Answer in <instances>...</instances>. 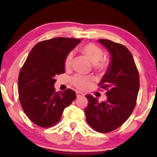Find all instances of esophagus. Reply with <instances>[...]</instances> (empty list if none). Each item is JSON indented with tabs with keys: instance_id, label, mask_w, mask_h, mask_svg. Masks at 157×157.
I'll use <instances>...</instances> for the list:
<instances>
[{
	"instance_id": "esophagus-1",
	"label": "esophagus",
	"mask_w": 157,
	"mask_h": 157,
	"mask_svg": "<svg viewBox=\"0 0 157 157\" xmlns=\"http://www.w3.org/2000/svg\"><path fill=\"white\" fill-rule=\"evenodd\" d=\"M85 94L82 93L81 92H79V91H76V97H82V96H84Z\"/></svg>"
}]
</instances>
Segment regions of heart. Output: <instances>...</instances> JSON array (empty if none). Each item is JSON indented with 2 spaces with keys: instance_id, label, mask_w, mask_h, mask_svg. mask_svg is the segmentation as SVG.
Returning a JSON list of instances; mask_svg holds the SVG:
<instances>
[{
  "instance_id": "b5f03b06",
  "label": "heart",
  "mask_w": 157,
  "mask_h": 157,
  "mask_svg": "<svg viewBox=\"0 0 157 157\" xmlns=\"http://www.w3.org/2000/svg\"><path fill=\"white\" fill-rule=\"evenodd\" d=\"M79 51L85 55L93 64V68L98 72H104L109 68L110 59L108 57L103 58V51L101 48L93 43L86 44L79 48ZM73 53L70 52L65 58L64 67L68 68L71 66ZM93 78L91 76H86L76 75L72 78V83L80 89H85L86 86L92 82Z\"/></svg>"
}]
</instances>
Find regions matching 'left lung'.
I'll return each mask as SVG.
<instances>
[{
  "label": "left lung",
  "instance_id": "8db88e82",
  "mask_svg": "<svg viewBox=\"0 0 157 157\" xmlns=\"http://www.w3.org/2000/svg\"><path fill=\"white\" fill-rule=\"evenodd\" d=\"M111 54L109 68L99 83L107 90L106 101L99 103L86 95V121L93 130L107 133L121 126L130 116L136 104L140 78L130 52L124 45L108 40H98Z\"/></svg>",
  "mask_w": 157,
  "mask_h": 157
}]
</instances>
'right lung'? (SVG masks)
Instances as JSON below:
<instances>
[{"label":"right lung","instance_id":"add662e5","mask_svg":"<svg viewBox=\"0 0 157 157\" xmlns=\"http://www.w3.org/2000/svg\"><path fill=\"white\" fill-rule=\"evenodd\" d=\"M81 39L55 37L35 45L21 69L19 98L29 119L41 128L54 126L76 97L67 89L56 92L55 76L65 72L64 60Z\"/></svg>","mask_w":157,"mask_h":157}]
</instances>
